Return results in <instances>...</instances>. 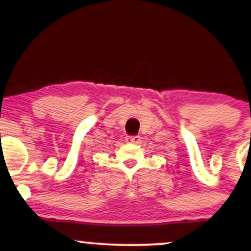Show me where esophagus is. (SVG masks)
<instances>
[{
  "instance_id": "esophagus-1",
  "label": "esophagus",
  "mask_w": 251,
  "mask_h": 251,
  "mask_svg": "<svg viewBox=\"0 0 251 251\" xmlns=\"http://www.w3.org/2000/svg\"><path fill=\"white\" fill-rule=\"evenodd\" d=\"M140 136L139 135H128L126 138V142L127 143H139Z\"/></svg>"
}]
</instances>
